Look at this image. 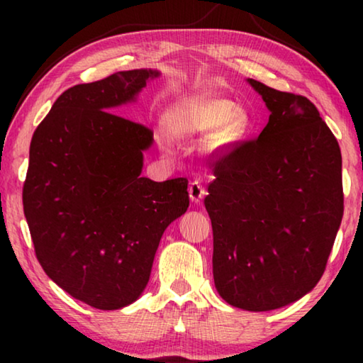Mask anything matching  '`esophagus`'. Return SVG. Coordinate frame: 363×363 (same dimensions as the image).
I'll return each instance as SVG.
<instances>
[{"label": "esophagus", "instance_id": "34e87169", "mask_svg": "<svg viewBox=\"0 0 363 363\" xmlns=\"http://www.w3.org/2000/svg\"><path fill=\"white\" fill-rule=\"evenodd\" d=\"M205 195H206V190L199 181H194L189 186V196L192 203H200V201L205 199Z\"/></svg>", "mask_w": 363, "mask_h": 363}]
</instances>
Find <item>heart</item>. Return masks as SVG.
<instances>
[{"label":"heart","instance_id":"1","mask_svg":"<svg viewBox=\"0 0 363 363\" xmlns=\"http://www.w3.org/2000/svg\"><path fill=\"white\" fill-rule=\"evenodd\" d=\"M163 126L173 139H189L210 134L218 149H232L247 139L251 120L232 101L210 94L179 97L163 115Z\"/></svg>","mask_w":363,"mask_h":363}]
</instances>
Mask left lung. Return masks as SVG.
I'll use <instances>...</instances> for the list:
<instances>
[{"label":"left lung","instance_id":"obj_1","mask_svg":"<svg viewBox=\"0 0 363 363\" xmlns=\"http://www.w3.org/2000/svg\"><path fill=\"white\" fill-rule=\"evenodd\" d=\"M247 83L266 102L269 121L219 162L205 206L219 296L266 312L296 303L320 280L342 219V162L309 99Z\"/></svg>","mask_w":363,"mask_h":363}]
</instances>
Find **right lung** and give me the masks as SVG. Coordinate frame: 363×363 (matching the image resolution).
<instances>
[{
    "label": "right lung",
    "mask_w": 363,
    "mask_h": 363,
    "mask_svg": "<svg viewBox=\"0 0 363 363\" xmlns=\"http://www.w3.org/2000/svg\"><path fill=\"white\" fill-rule=\"evenodd\" d=\"M158 77L136 69L73 86L30 144L23 213L36 257L54 284L96 309L140 298L163 232L189 208L187 179L140 176L153 133L118 115Z\"/></svg>",
    "instance_id": "1"
}]
</instances>
